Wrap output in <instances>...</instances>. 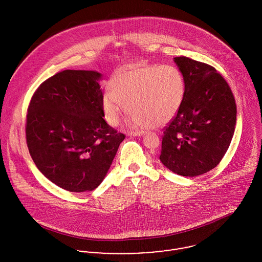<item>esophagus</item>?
Masks as SVG:
<instances>
[{"mask_svg":"<svg viewBox=\"0 0 262 262\" xmlns=\"http://www.w3.org/2000/svg\"><path fill=\"white\" fill-rule=\"evenodd\" d=\"M126 135L128 137H141L143 135V133L142 132H127Z\"/></svg>","mask_w":262,"mask_h":262,"instance_id":"obj_1","label":"esophagus"}]
</instances>
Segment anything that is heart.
<instances>
[{
  "label": "heart",
  "instance_id": "heart-1",
  "mask_svg": "<svg viewBox=\"0 0 262 262\" xmlns=\"http://www.w3.org/2000/svg\"><path fill=\"white\" fill-rule=\"evenodd\" d=\"M103 94L101 105L111 125H118L125 105L129 123L147 129L171 121L182 105L186 84L173 66L128 63L118 69Z\"/></svg>",
  "mask_w": 262,
  "mask_h": 262
}]
</instances>
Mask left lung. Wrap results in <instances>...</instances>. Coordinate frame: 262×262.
<instances>
[{
    "instance_id": "1",
    "label": "left lung",
    "mask_w": 262,
    "mask_h": 262,
    "mask_svg": "<svg viewBox=\"0 0 262 262\" xmlns=\"http://www.w3.org/2000/svg\"><path fill=\"white\" fill-rule=\"evenodd\" d=\"M185 97L163 128L160 160L171 171L196 177L214 168L226 154L236 123L233 94L217 71L186 57L174 58Z\"/></svg>"
}]
</instances>
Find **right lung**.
<instances>
[{"instance_id": "1", "label": "right lung", "mask_w": 262, "mask_h": 262, "mask_svg": "<svg viewBox=\"0 0 262 262\" xmlns=\"http://www.w3.org/2000/svg\"><path fill=\"white\" fill-rule=\"evenodd\" d=\"M101 74L66 70L41 82L27 114L26 140L40 172L83 192L103 181L125 136L103 120Z\"/></svg>"}]
</instances>
